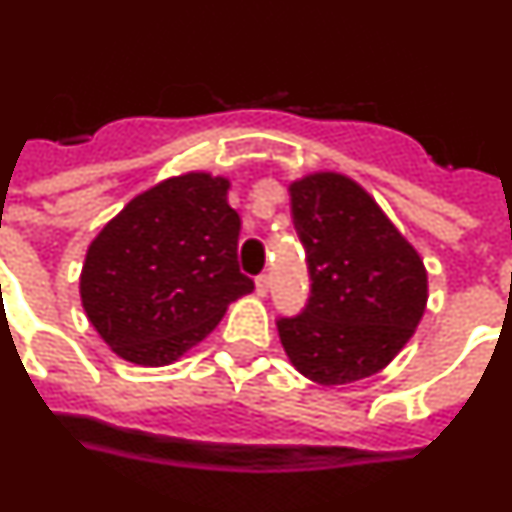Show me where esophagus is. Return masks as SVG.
<instances>
[{
	"label": "esophagus",
	"instance_id": "obj_1",
	"mask_svg": "<svg viewBox=\"0 0 512 512\" xmlns=\"http://www.w3.org/2000/svg\"><path fill=\"white\" fill-rule=\"evenodd\" d=\"M256 292H259L261 297H266V292H269V274H261V277H256Z\"/></svg>",
	"mask_w": 512,
	"mask_h": 512
}]
</instances>
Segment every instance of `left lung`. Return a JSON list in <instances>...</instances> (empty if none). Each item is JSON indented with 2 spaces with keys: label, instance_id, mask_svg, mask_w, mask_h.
Instances as JSON below:
<instances>
[{
  "label": "left lung",
  "instance_id": "obj_1",
  "mask_svg": "<svg viewBox=\"0 0 512 512\" xmlns=\"http://www.w3.org/2000/svg\"><path fill=\"white\" fill-rule=\"evenodd\" d=\"M289 202L312 279L305 312L277 323L289 364L323 387L382 372L413 338L428 305L418 248L341 171L289 182Z\"/></svg>",
  "mask_w": 512,
  "mask_h": 512
}]
</instances>
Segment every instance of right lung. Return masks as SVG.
Listing matches in <instances>:
<instances>
[{
  "instance_id": "obj_1",
  "label": "right lung",
  "mask_w": 512,
  "mask_h": 512,
  "mask_svg": "<svg viewBox=\"0 0 512 512\" xmlns=\"http://www.w3.org/2000/svg\"><path fill=\"white\" fill-rule=\"evenodd\" d=\"M230 179L187 171L135 194L87 248L79 295L120 359L169 366L253 292L238 266L241 215Z\"/></svg>"
}]
</instances>
